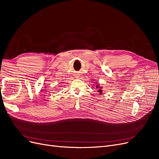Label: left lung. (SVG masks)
I'll return each mask as SVG.
<instances>
[{"label": "left lung", "mask_w": 159, "mask_h": 159, "mask_svg": "<svg viewBox=\"0 0 159 159\" xmlns=\"http://www.w3.org/2000/svg\"><path fill=\"white\" fill-rule=\"evenodd\" d=\"M96 83H97V85H96V88H97V89H98V93H99V94L102 95L103 93V92H102V88H103L102 86H100L98 82H96Z\"/></svg>", "instance_id": "obj_1"}]
</instances>
